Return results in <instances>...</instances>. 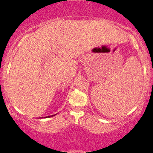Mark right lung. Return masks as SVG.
I'll use <instances>...</instances> for the list:
<instances>
[{
    "label": "right lung",
    "mask_w": 153,
    "mask_h": 153,
    "mask_svg": "<svg viewBox=\"0 0 153 153\" xmlns=\"http://www.w3.org/2000/svg\"><path fill=\"white\" fill-rule=\"evenodd\" d=\"M49 117H50V116H49Z\"/></svg>",
    "instance_id": "add662e5"
}]
</instances>
